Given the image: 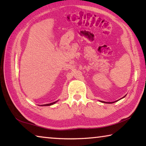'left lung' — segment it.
Wrapping results in <instances>:
<instances>
[{
	"label": "left lung",
	"mask_w": 146,
	"mask_h": 146,
	"mask_svg": "<svg viewBox=\"0 0 146 146\" xmlns=\"http://www.w3.org/2000/svg\"><path fill=\"white\" fill-rule=\"evenodd\" d=\"M101 102L105 103V102H104V101H101ZM115 102H117V101H115ZM114 102H108V103H111H111H114ZM106 103H108V102H106Z\"/></svg>",
	"instance_id": "8db88e82"
}]
</instances>
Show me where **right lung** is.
I'll use <instances>...</instances> for the list:
<instances>
[{"mask_svg": "<svg viewBox=\"0 0 146 146\" xmlns=\"http://www.w3.org/2000/svg\"><path fill=\"white\" fill-rule=\"evenodd\" d=\"M56 102H57V101H56V102H53V103H50V104H44V105H43V106H51V105H53V104H54L55 103H56Z\"/></svg>", "mask_w": 146, "mask_h": 146, "instance_id": "1", "label": "right lung"}]
</instances>
